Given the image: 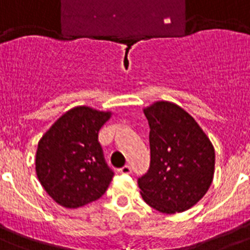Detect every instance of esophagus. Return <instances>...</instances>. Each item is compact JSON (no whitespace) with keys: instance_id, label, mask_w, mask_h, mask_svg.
<instances>
[{"instance_id":"esophagus-1","label":"esophagus","mask_w":250,"mask_h":250,"mask_svg":"<svg viewBox=\"0 0 250 250\" xmlns=\"http://www.w3.org/2000/svg\"><path fill=\"white\" fill-rule=\"evenodd\" d=\"M118 171H119L121 174H131V172H132V168H131V166H129V165H125V166L121 167V168H119Z\"/></svg>"}]
</instances>
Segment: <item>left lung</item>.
Returning a JSON list of instances; mask_svg holds the SVG:
<instances>
[{"mask_svg":"<svg viewBox=\"0 0 250 250\" xmlns=\"http://www.w3.org/2000/svg\"><path fill=\"white\" fill-rule=\"evenodd\" d=\"M144 114L150 128V165L137 179L141 196L162 213L188 210L213 182V145L197 122L175 104L156 102Z\"/></svg>","mask_w":250,"mask_h":250,"instance_id":"left-lung-1","label":"left lung"}]
</instances>
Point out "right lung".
<instances>
[{
    "label": "right lung",
    "instance_id": "add662e5",
    "mask_svg": "<svg viewBox=\"0 0 250 250\" xmlns=\"http://www.w3.org/2000/svg\"><path fill=\"white\" fill-rule=\"evenodd\" d=\"M111 113L78 106L64 113L39 141L36 174L46 193L70 209L96 201L114 176L98 141Z\"/></svg>",
    "mask_w": 250,
    "mask_h": 250
}]
</instances>
